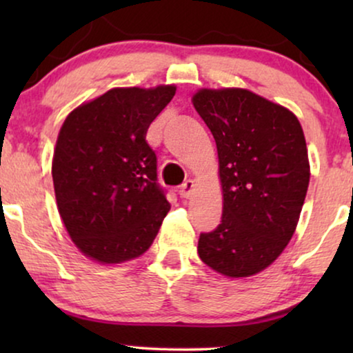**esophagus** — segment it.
<instances>
[{
	"label": "esophagus",
	"instance_id": "1",
	"mask_svg": "<svg viewBox=\"0 0 353 353\" xmlns=\"http://www.w3.org/2000/svg\"><path fill=\"white\" fill-rule=\"evenodd\" d=\"M192 191H194V181L192 180H188L181 185L180 191H178V194H180L181 199H188L192 194Z\"/></svg>",
	"mask_w": 353,
	"mask_h": 353
}]
</instances>
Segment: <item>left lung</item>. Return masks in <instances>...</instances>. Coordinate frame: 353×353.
<instances>
[{
	"label": "left lung",
	"instance_id": "8db88e82",
	"mask_svg": "<svg viewBox=\"0 0 353 353\" xmlns=\"http://www.w3.org/2000/svg\"><path fill=\"white\" fill-rule=\"evenodd\" d=\"M192 104L215 138L223 188L221 221L201 233L197 254L225 276H250L296 231L310 181L305 137L291 110L249 90H199Z\"/></svg>",
	"mask_w": 353,
	"mask_h": 353
}]
</instances>
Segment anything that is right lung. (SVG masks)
Returning <instances> with one entry per match:
<instances>
[{"mask_svg": "<svg viewBox=\"0 0 353 353\" xmlns=\"http://www.w3.org/2000/svg\"><path fill=\"white\" fill-rule=\"evenodd\" d=\"M175 91L109 90L62 123L52 183L67 233L86 257L120 263L151 248L170 204L146 132Z\"/></svg>", "mask_w": 353, "mask_h": 353, "instance_id": "right-lung-1", "label": "right lung"}]
</instances>
